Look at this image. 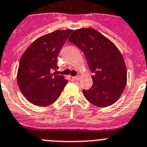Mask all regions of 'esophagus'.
<instances>
[{
  "label": "esophagus",
  "instance_id": "34e87169",
  "mask_svg": "<svg viewBox=\"0 0 147 147\" xmlns=\"http://www.w3.org/2000/svg\"><path fill=\"white\" fill-rule=\"evenodd\" d=\"M72 80H80V76L72 77Z\"/></svg>",
  "mask_w": 147,
  "mask_h": 147
}]
</instances>
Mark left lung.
Masks as SVG:
<instances>
[{
    "label": "left lung",
    "instance_id": "1",
    "mask_svg": "<svg viewBox=\"0 0 147 147\" xmlns=\"http://www.w3.org/2000/svg\"><path fill=\"white\" fill-rule=\"evenodd\" d=\"M69 41L80 49L92 71L93 84L83 90L86 99L100 108L116 102L127 84V69L119 49L111 41L93 28L75 30Z\"/></svg>",
    "mask_w": 147,
    "mask_h": 147
}]
</instances>
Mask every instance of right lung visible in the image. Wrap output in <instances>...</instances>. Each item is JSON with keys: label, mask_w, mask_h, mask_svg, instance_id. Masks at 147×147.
Wrapping results in <instances>:
<instances>
[{"label": "right lung", "mask_w": 147, "mask_h": 147, "mask_svg": "<svg viewBox=\"0 0 147 147\" xmlns=\"http://www.w3.org/2000/svg\"><path fill=\"white\" fill-rule=\"evenodd\" d=\"M72 30H59L36 39L22 54L18 67V86L22 94L38 106L58 100L68 80L57 70V57Z\"/></svg>", "instance_id": "1"}]
</instances>
